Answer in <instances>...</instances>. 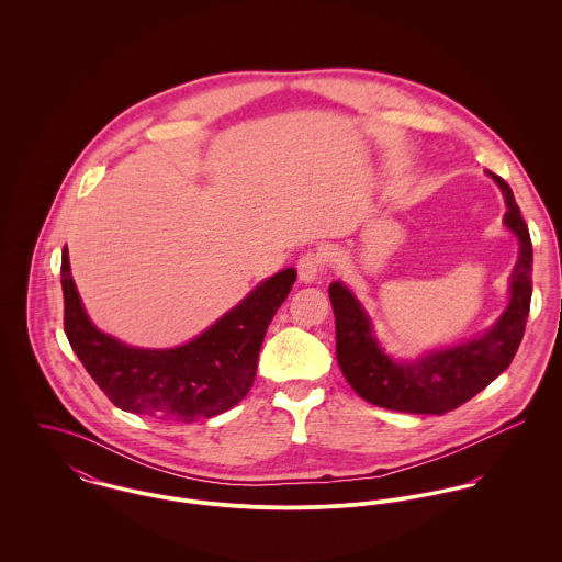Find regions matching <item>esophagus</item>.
Returning <instances> with one entry per match:
<instances>
[{
    "label": "esophagus",
    "mask_w": 562,
    "mask_h": 562,
    "mask_svg": "<svg viewBox=\"0 0 562 562\" xmlns=\"http://www.w3.org/2000/svg\"><path fill=\"white\" fill-rule=\"evenodd\" d=\"M324 272V259H322L321 252H305L301 259H299V281L301 283H314L318 281V277H322Z\"/></svg>",
    "instance_id": "34e87169"
}]
</instances>
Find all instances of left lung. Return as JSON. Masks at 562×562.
I'll use <instances>...</instances> for the list:
<instances>
[{
  "label": "left lung",
  "mask_w": 562,
  "mask_h": 562,
  "mask_svg": "<svg viewBox=\"0 0 562 562\" xmlns=\"http://www.w3.org/2000/svg\"><path fill=\"white\" fill-rule=\"evenodd\" d=\"M486 175L504 194V227L519 241V255L510 272L508 305L482 335L457 346L428 350L415 359L392 357L381 346L372 318L359 299L341 281L328 285L337 363L363 401L402 413L443 415L474 398L510 366L530 312L532 241L508 183L488 170Z\"/></svg>",
  "instance_id": "left-lung-1"
}]
</instances>
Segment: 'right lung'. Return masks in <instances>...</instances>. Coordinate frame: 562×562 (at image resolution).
Here are the masks:
<instances>
[{"label": "right lung", "mask_w": 562, "mask_h": 562, "mask_svg": "<svg viewBox=\"0 0 562 562\" xmlns=\"http://www.w3.org/2000/svg\"><path fill=\"white\" fill-rule=\"evenodd\" d=\"M60 274L65 333L99 390L123 411L181 424L221 415L248 394L266 328L296 281V270L285 268L194 339L175 348H138L88 318L67 246Z\"/></svg>", "instance_id": "obj_1"}]
</instances>
